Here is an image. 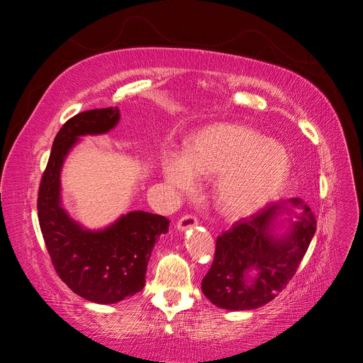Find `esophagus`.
<instances>
[{"instance_id": "esophagus-1", "label": "esophagus", "mask_w": 363, "mask_h": 363, "mask_svg": "<svg viewBox=\"0 0 363 363\" xmlns=\"http://www.w3.org/2000/svg\"><path fill=\"white\" fill-rule=\"evenodd\" d=\"M196 224H199V218H196L195 215L192 213H186L183 215L179 221H177V227L180 230H186V228H191V227H195Z\"/></svg>"}]
</instances>
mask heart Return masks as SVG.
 <instances>
[{
    "label": "heart",
    "instance_id": "obj_1",
    "mask_svg": "<svg viewBox=\"0 0 363 363\" xmlns=\"http://www.w3.org/2000/svg\"><path fill=\"white\" fill-rule=\"evenodd\" d=\"M291 156L281 144L245 125L215 124L195 135L184 156L163 160L164 177L180 189L194 175L216 177L213 199L227 216H245L276 200L291 175Z\"/></svg>",
    "mask_w": 363,
    "mask_h": 363
}]
</instances>
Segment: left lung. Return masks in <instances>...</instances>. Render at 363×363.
Masks as SVG:
<instances>
[{
	"label": "left lung",
	"mask_w": 363,
	"mask_h": 363,
	"mask_svg": "<svg viewBox=\"0 0 363 363\" xmlns=\"http://www.w3.org/2000/svg\"><path fill=\"white\" fill-rule=\"evenodd\" d=\"M289 201L300 215L283 238L272 235V223L281 212H291L286 201L268 203L216 238L213 263L201 281L203 294L215 306L256 309L286 288L316 230L311 207L298 199Z\"/></svg>",
	"instance_id": "8db88e82"
}]
</instances>
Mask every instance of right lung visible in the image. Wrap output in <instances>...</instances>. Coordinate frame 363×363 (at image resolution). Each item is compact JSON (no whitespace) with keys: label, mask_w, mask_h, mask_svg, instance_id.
<instances>
[{"label":"right lung","mask_w":363,"mask_h":363,"mask_svg":"<svg viewBox=\"0 0 363 363\" xmlns=\"http://www.w3.org/2000/svg\"><path fill=\"white\" fill-rule=\"evenodd\" d=\"M119 119L118 107L77 113L59 130L38 192L40 232L51 263L77 295L100 304L123 301L142 291L156 239L168 232L169 219L130 212L100 232H89L60 206V169L68 151L83 135L107 133Z\"/></svg>","instance_id":"obj_1"}]
</instances>
